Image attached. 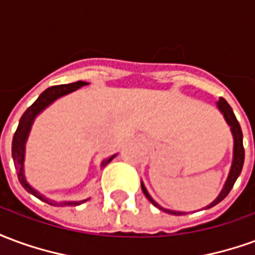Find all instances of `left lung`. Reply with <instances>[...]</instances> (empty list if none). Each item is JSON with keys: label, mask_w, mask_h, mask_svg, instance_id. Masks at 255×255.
<instances>
[{"label": "left lung", "mask_w": 255, "mask_h": 255, "mask_svg": "<svg viewBox=\"0 0 255 255\" xmlns=\"http://www.w3.org/2000/svg\"><path fill=\"white\" fill-rule=\"evenodd\" d=\"M217 108H219V111L223 113V116H224L225 122L228 123V126L231 127V132H232V136H234V158H232V165H231L230 169V175L227 177V182H225L224 187L221 190V192L219 194V197L214 199L213 202L210 203L206 206V209L212 208L214 205H217L220 203L223 199H224L230 191L234 187V184H235L236 179L239 177L242 172V168H243V162H245V149H243V133H242L241 126H239V122L236 120L235 115H234V111H232V108L230 106V104L224 100V98H220L219 102H217ZM142 191L146 195V198L149 199L150 202L153 203L154 206H157L161 210H164L166 213H171V214H176V216H180V214H184L183 212H173V210H168V209L161 208L158 203L155 202L153 198L150 197V194L147 192L146 187L143 186V183H142Z\"/></svg>", "instance_id": "obj_1"}]
</instances>
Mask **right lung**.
Segmentation results:
<instances>
[{"instance_id": "add662e5", "label": "right lung", "mask_w": 255, "mask_h": 255, "mask_svg": "<svg viewBox=\"0 0 255 255\" xmlns=\"http://www.w3.org/2000/svg\"><path fill=\"white\" fill-rule=\"evenodd\" d=\"M86 82H76V83H69V84H60V86H52L46 89L43 93H42L38 100L32 104V105L27 109V111L23 113V116L20 119L19 126H17V129L13 135V140H12V157H13L14 168L17 171V177H19L20 184L27 190V191L35 195L36 198H39L43 202L49 203V205H53V206H76V205H80V203L86 202L87 199L84 201H73V202H54V201H50L49 198L41 195V192L36 191L35 188L31 187L30 184L27 183L24 177V150H25V142H27V138H28V133H30V129L32 127V123L35 120V117L41 113L43 109H46L47 106L53 104L54 101L63 97V95H67L69 93H72L75 90L80 89L82 86H86ZM116 157V154L112 155L109 158L102 161L101 165L105 166L111 162L113 158Z\"/></svg>"}]
</instances>
